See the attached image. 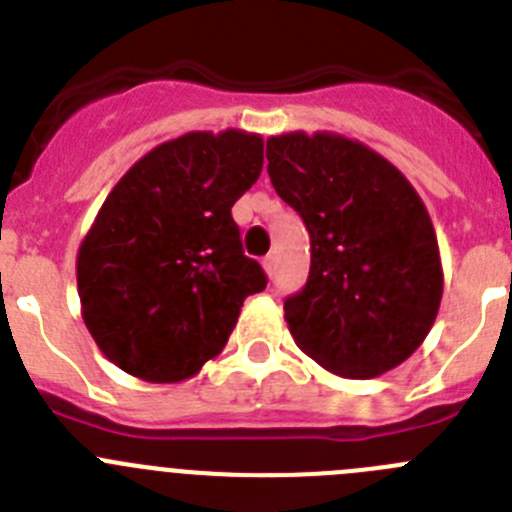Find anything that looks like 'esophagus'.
Listing matches in <instances>:
<instances>
[{
  "mask_svg": "<svg viewBox=\"0 0 512 512\" xmlns=\"http://www.w3.org/2000/svg\"><path fill=\"white\" fill-rule=\"evenodd\" d=\"M262 267H265V273L273 278V275L278 273V255H267L265 260H262Z\"/></svg>",
  "mask_w": 512,
  "mask_h": 512,
  "instance_id": "34e87169",
  "label": "esophagus"
}]
</instances>
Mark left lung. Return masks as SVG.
<instances>
[{
    "label": "left lung",
    "mask_w": 512,
    "mask_h": 512,
    "mask_svg": "<svg viewBox=\"0 0 512 512\" xmlns=\"http://www.w3.org/2000/svg\"><path fill=\"white\" fill-rule=\"evenodd\" d=\"M267 173L311 237V273L285 301L308 357L349 380L393 370L423 344L444 293L439 242L390 160L334 132L267 140Z\"/></svg>",
    "instance_id": "8db88e82"
}]
</instances>
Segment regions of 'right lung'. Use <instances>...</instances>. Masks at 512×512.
<instances>
[{
	"mask_svg": "<svg viewBox=\"0 0 512 512\" xmlns=\"http://www.w3.org/2000/svg\"><path fill=\"white\" fill-rule=\"evenodd\" d=\"M262 137L188 132L137 160L78 247L81 316L109 362L147 382L193 377L265 290L234 201L260 178Z\"/></svg>",
	"mask_w": 512,
	"mask_h": 512,
	"instance_id": "1",
	"label": "right lung"
}]
</instances>
